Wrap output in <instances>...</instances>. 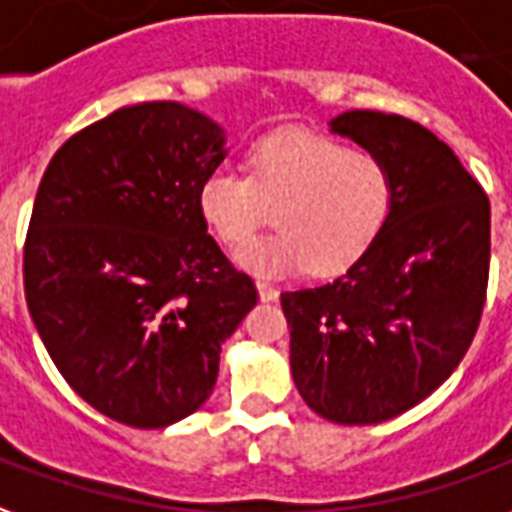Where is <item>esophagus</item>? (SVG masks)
<instances>
[{
    "label": "esophagus",
    "instance_id": "1",
    "mask_svg": "<svg viewBox=\"0 0 512 512\" xmlns=\"http://www.w3.org/2000/svg\"><path fill=\"white\" fill-rule=\"evenodd\" d=\"M256 289H259V297L264 302H275V300H278V289H275V286H270V283H267V281L256 283Z\"/></svg>",
    "mask_w": 512,
    "mask_h": 512
}]
</instances>
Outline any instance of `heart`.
<instances>
[{
  "label": "heart",
  "instance_id": "b5f03b06",
  "mask_svg": "<svg viewBox=\"0 0 512 512\" xmlns=\"http://www.w3.org/2000/svg\"><path fill=\"white\" fill-rule=\"evenodd\" d=\"M393 166L371 149H354L316 133H272L251 152V177L218 166L201 179L199 204L207 229L229 248L256 237L275 207V231L240 253L245 270L289 275L311 264L319 275L352 267L393 215Z\"/></svg>",
  "mask_w": 512,
  "mask_h": 512
}]
</instances>
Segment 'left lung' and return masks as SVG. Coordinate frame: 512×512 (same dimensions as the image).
<instances>
[{
    "label": "left lung",
    "mask_w": 512,
    "mask_h": 512,
    "mask_svg": "<svg viewBox=\"0 0 512 512\" xmlns=\"http://www.w3.org/2000/svg\"><path fill=\"white\" fill-rule=\"evenodd\" d=\"M330 130L382 155L398 196L382 237L341 278L281 294L289 360L324 420L384 423L434 393L475 338L491 204L453 149L412 119L346 111Z\"/></svg>",
    "instance_id": "left-lung-1"
}]
</instances>
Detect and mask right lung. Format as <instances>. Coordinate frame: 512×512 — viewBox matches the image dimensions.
Segmentation results:
<instances>
[{
    "mask_svg": "<svg viewBox=\"0 0 512 512\" xmlns=\"http://www.w3.org/2000/svg\"><path fill=\"white\" fill-rule=\"evenodd\" d=\"M223 128L171 100L78 130L40 179L24 292L51 360L89 406L166 428L210 398L226 341L259 294L201 220Z\"/></svg>",
    "mask_w": 512,
    "mask_h": 512,
    "instance_id": "1",
    "label": "right lung"
}]
</instances>
